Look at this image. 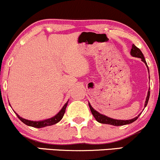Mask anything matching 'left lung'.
<instances>
[{
    "label": "left lung",
    "mask_w": 160,
    "mask_h": 160,
    "mask_svg": "<svg viewBox=\"0 0 160 160\" xmlns=\"http://www.w3.org/2000/svg\"><path fill=\"white\" fill-rule=\"evenodd\" d=\"M130 53H131L132 56H134V57H137V58H141V60H142V61L144 62L145 65L148 66V65H147V62H146V61H145V59H144V55H143V53L141 52V51L140 50V49L138 48L136 46H135L134 44L132 45V49H131V52H130ZM149 98H150V91H148V96H147L146 102H145V104H144V107H146L147 104H148V100H149ZM89 108H90L91 112H92V113L93 117H95V120L98 121V122H100V123H104V124L113 125V126H123V125L132 123V122H135V121L138 118V117L141 114V113H140V114L138 116V117H135V118H133V119H131V120H114V119L110 118V117H106V116H104L103 114H101V113H99L98 111H95L94 108L92 107L91 104H89Z\"/></svg>",
    "instance_id": "left-lung-1"
}]
</instances>
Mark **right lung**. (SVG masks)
Returning a JSON list of instances; mask_svg holds the SVG:
<instances>
[{
    "mask_svg": "<svg viewBox=\"0 0 160 160\" xmlns=\"http://www.w3.org/2000/svg\"><path fill=\"white\" fill-rule=\"evenodd\" d=\"M68 102H66L65 105L63 106V108H62L61 111L58 112L56 116H54V117L50 119H47V120H42V121H31V120H25V119H23L22 118V117H20L16 113V112L15 113L16 116L18 117V118H19V120L23 122V123L27 125V126H32V127H34V128H42V127H45V126H52V125H54L57 123V122H59V121L62 119V117H63L64 114H65V109L68 105Z\"/></svg>",
    "mask_w": 160,
    "mask_h": 160,
    "instance_id": "add662e5",
    "label": "right lung"
}]
</instances>
